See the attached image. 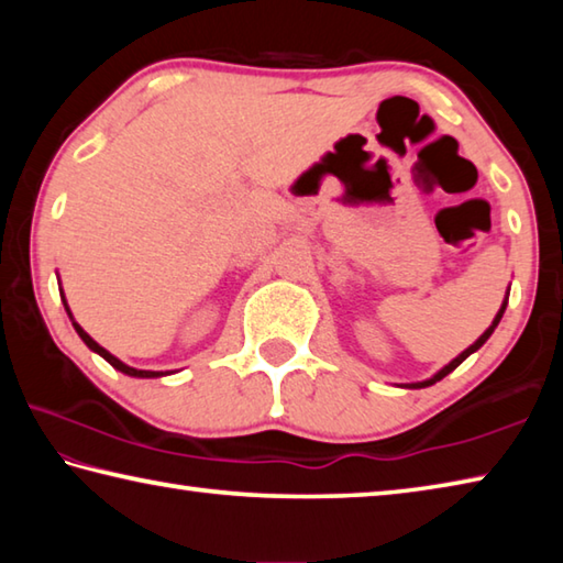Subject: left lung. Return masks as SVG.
<instances>
[{"label": "left lung", "instance_id": "8db88e82", "mask_svg": "<svg viewBox=\"0 0 563 563\" xmlns=\"http://www.w3.org/2000/svg\"><path fill=\"white\" fill-rule=\"evenodd\" d=\"M507 302H509V292H507V298H504V302H501V308H499V312H497V316H494V320H492V325L487 328V330H484L482 332V335L479 338H476L474 342H472V345L470 347H466L464 352H460V355H456L452 362H450V365H444L442 369H440V373H434L430 379H422V383H409V385H402V387H407V389H422V387H430V385H434V383H440V379L442 377H446V375H450L452 373V369H456V367H460L462 365V362L466 360V357H470L472 355V352H476V350H479L482 345H484V342H487L489 338H492V332L494 330H497V325H499V320H501V316H504V310H507Z\"/></svg>", "mask_w": 563, "mask_h": 563}]
</instances>
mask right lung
I'll return each mask as SVG.
<instances>
[{
    "label": "right lung",
    "mask_w": 563,
    "mask_h": 563,
    "mask_svg": "<svg viewBox=\"0 0 563 563\" xmlns=\"http://www.w3.org/2000/svg\"><path fill=\"white\" fill-rule=\"evenodd\" d=\"M62 285V283H59ZM59 292H62V302H64V310H66V316H69V320H71V325H74V330H76V335H79L81 340H84V345H87L91 352H97V355H101L103 360L109 362V365L113 367V369H119V373H123V375H129V377H144V379H151V377H166V375H170L168 369L166 373H156V369H136V367H131V365H126V362H121L119 357H113L111 352L107 350V347H101L97 340H93L87 330H84L79 322L74 320V316H71V310H69V302H66V298H64V290L59 288Z\"/></svg>",
    "instance_id": "right-lung-1"
}]
</instances>
